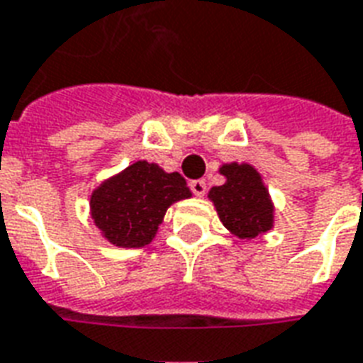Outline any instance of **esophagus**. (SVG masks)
Here are the masks:
<instances>
[{
    "label": "esophagus",
    "mask_w": 363,
    "mask_h": 363,
    "mask_svg": "<svg viewBox=\"0 0 363 363\" xmlns=\"http://www.w3.org/2000/svg\"><path fill=\"white\" fill-rule=\"evenodd\" d=\"M189 187H191V191L197 195V197H204V193H206V182L204 179H193L191 184H189Z\"/></svg>",
    "instance_id": "34e87169"
}]
</instances>
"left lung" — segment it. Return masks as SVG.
<instances>
[{
    "label": "left lung",
    "instance_id": "left-lung-1",
    "mask_svg": "<svg viewBox=\"0 0 363 363\" xmlns=\"http://www.w3.org/2000/svg\"><path fill=\"white\" fill-rule=\"evenodd\" d=\"M225 182L208 191L220 222L239 239L264 237L275 225V204L264 184L262 174L249 162H225L220 166Z\"/></svg>",
    "mask_w": 363,
    "mask_h": 363
}]
</instances>
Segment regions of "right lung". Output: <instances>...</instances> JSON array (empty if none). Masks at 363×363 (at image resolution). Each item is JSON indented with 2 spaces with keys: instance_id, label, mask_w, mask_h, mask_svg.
I'll list each match as a JSON object with an SVG mask.
<instances>
[{
  "instance_id": "1",
  "label": "right lung",
  "mask_w": 363,
  "mask_h": 363,
  "mask_svg": "<svg viewBox=\"0 0 363 363\" xmlns=\"http://www.w3.org/2000/svg\"><path fill=\"white\" fill-rule=\"evenodd\" d=\"M191 195L178 172L140 159L89 193V216L111 245L140 249L155 239L172 204Z\"/></svg>"
}]
</instances>
